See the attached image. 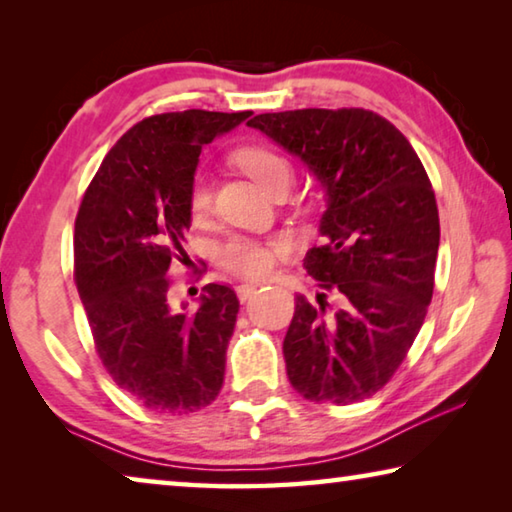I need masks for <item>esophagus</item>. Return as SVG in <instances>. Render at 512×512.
Here are the masks:
<instances>
[{
  "mask_svg": "<svg viewBox=\"0 0 512 512\" xmlns=\"http://www.w3.org/2000/svg\"><path fill=\"white\" fill-rule=\"evenodd\" d=\"M255 291H257V284H239V287H237V296H239L241 302H246V300L253 298Z\"/></svg>",
  "mask_w": 512,
  "mask_h": 512,
  "instance_id": "34e87169",
  "label": "esophagus"
}]
</instances>
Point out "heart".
Here are the masks:
<instances>
[{"instance_id":"heart-1","label":"heart","mask_w":512,"mask_h":512,"mask_svg":"<svg viewBox=\"0 0 512 512\" xmlns=\"http://www.w3.org/2000/svg\"><path fill=\"white\" fill-rule=\"evenodd\" d=\"M237 162L241 164L250 178L257 180L268 194L282 183H291L293 167L291 162L268 146H248L237 153ZM212 207V187L205 173H196L192 185H189V212L194 219H201ZM277 257V246L259 244L255 239L235 237L219 250L221 264L228 271L244 277H264L271 271Z\"/></svg>"}]
</instances>
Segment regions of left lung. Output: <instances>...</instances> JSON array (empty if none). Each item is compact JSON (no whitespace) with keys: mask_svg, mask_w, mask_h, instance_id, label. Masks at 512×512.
<instances>
[{"mask_svg":"<svg viewBox=\"0 0 512 512\" xmlns=\"http://www.w3.org/2000/svg\"><path fill=\"white\" fill-rule=\"evenodd\" d=\"M305 164L325 192L323 246L305 257L320 289L296 298L284 336L291 386L318 404L375 395L400 368L433 293L436 196L418 153L391 121L363 108L266 112L248 121Z\"/></svg>","mask_w":512,"mask_h":512,"instance_id":"8db88e82","label":"left lung"}]
</instances>
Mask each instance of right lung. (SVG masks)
<instances>
[{"label":"right lung","mask_w":512,"mask_h":512,"mask_svg":"<svg viewBox=\"0 0 512 512\" xmlns=\"http://www.w3.org/2000/svg\"><path fill=\"white\" fill-rule=\"evenodd\" d=\"M250 115L142 119L108 151L79 207L74 280L94 345L115 384L149 411H198L223 386L237 293L205 284L198 309L185 314L169 305L167 273L192 225L189 185L201 149Z\"/></svg>","instance_id":"right-lung-1"}]
</instances>
